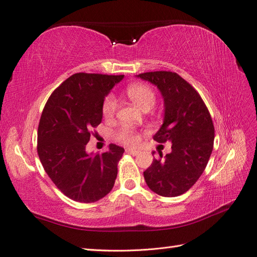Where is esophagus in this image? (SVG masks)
<instances>
[{"instance_id": "34e87169", "label": "esophagus", "mask_w": 257, "mask_h": 257, "mask_svg": "<svg viewBox=\"0 0 257 257\" xmlns=\"http://www.w3.org/2000/svg\"><path fill=\"white\" fill-rule=\"evenodd\" d=\"M126 152L130 153V154H132V155H137V154H139V151L136 150V149H126Z\"/></svg>"}]
</instances>
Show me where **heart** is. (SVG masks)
<instances>
[{
    "instance_id": "1",
    "label": "heart",
    "mask_w": 257,
    "mask_h": 257,
    "mask_svg": "<svg viewBox=\"0 0 257 257\" xmlns=\"http://www.w3.org/2000/svg\"><path fill=\"white\" fill-rule=\"evenodd\" d=\"M127 94L132 100L141 106L143 109L152 107L155 103V93L151 87L145 83H137L128 87ZM118 109V99L113 93L107 94L103 100L102 112L105 119H111ZM116 141L127 146H135L141 142V135L132 126H122L115 134Z\"/></svg>"
}]
</instances>
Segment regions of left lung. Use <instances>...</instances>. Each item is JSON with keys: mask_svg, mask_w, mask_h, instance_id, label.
Masks as SVG:
<instances>
[{"mask_svg": "<svg viewBox=\"0 0 257 257\" xmlns=\"http://www.w3.org/2000/svg\"><path fill=\"white\" fill-rule=\"evenodd\" d=\"M138 77L157 85L164 97V123L153 139L172 143V152L165 157L160 153V159H154L144 172L146 183L161 196L182 195L204 173L211 155V115L199 93L177 73L148 72Z\"/></svg>", "mask_w": 257, "mask_h": 257, "instance_id": "1", "label": "left lung"}]
</instances>
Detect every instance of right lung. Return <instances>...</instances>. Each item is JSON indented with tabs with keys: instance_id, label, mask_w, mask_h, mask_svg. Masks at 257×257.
I'll use <instances>...</instances> for the list:
<instances>
[{
	"instance_id": "add662e5",
	"label": "right lung",
	"mask_w": 257,
	"mask_h": 257,
	"mask_svg": "<svg viewBox=\"0 0 257 257\" xmlns=\"http://www.w3.org/2000/svg\"><path fill=\"white\" fill-rule=\"evenodd\" d=\"M124 75L77 73L62 82L46 103L37 131V153L52 182L65 196L95 203L109 193L124 149L110 145L91 157L85 147L102 121L105 96Z\"/></svg>"
}]
</instances>
